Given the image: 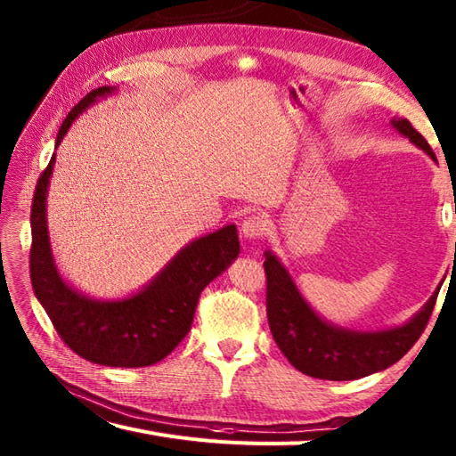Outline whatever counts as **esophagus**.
Returning a JSON list of instances; mask_svg holds the SVG:
<instances>
[{
    "instance_id": "obj_1",
    "label": "esophagus",
    "mask_w": 456,
    "mask_h": 456,
    "mask_svg": "<svg viewBox=\"0 0 456 456\" xmlns=\"http://www.w3.org/2000/svg\"><path fill=\"white\" fill-rule=\"evenodd\" d=\"M266 227H268L266 217L260 216V213H255V216L245 217L243 225H240V233H243L245 239L255 240L266 233Z\"/></svg>"
}]
</instances>
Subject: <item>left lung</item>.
I'll return each instance as SVG.
<instances>
[{
  "label": "left lung",
  "mask_w": 456,
  "mask_h": 456,
  "mask_svg": "<svg viewBox=\"0 0 456 456\" xmlns=\"http://www.w3.org/2000/svg\"><path fill=\"white\" fill-rule=\"evenodd\" d=\"M392 125L435 159L429 142L408 119H394ZM265 273L266 315L276 345L299 372L322 380H356L398 362L428 327L441 289L437 288L421 312L405 325L358 333L329 325L315 315L273 253H266Z\"/></svg>",
  "instance_id": "obj_1"
}]
</instances>
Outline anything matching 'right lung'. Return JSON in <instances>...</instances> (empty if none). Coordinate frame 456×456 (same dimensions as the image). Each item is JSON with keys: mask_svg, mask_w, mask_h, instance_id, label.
<instances>
[{"mask_svg": "<svg viewBox=\"0 0 456 456\" xmlns=\"http://www.w3.org/2000/svg\"><path fill=\"white\" fill-rule=\"evenodd\" d=\"M111 92L113 88L103 86L74 105L58 131L56 144L78 113ZM53 167L54 154L37 180L31 206L28 268L37 299L62 341L86 361L119 368L162 361L188 335L203 288L237 258V227L227 225L193 240L139 294L119 302H98L68 286L54 266L46 231V188Z\"/></svg>", "mask_w": 456, "mask_h": 456, "instance_id": "right-lung-1", "label": "right lung"}]
</instances>
